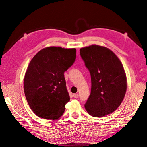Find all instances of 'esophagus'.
Instances as JSON below:
<instances>
[{"label": "esophagus", "mask_w": 147, "mask_h": 147, "mask_svg": "<svg viewBox=\"0 0 147 147\" xmlns=\"http://www.w3.org/2000/svg\"><path fill=\"white\" fill-rule=\"evenodd\" d=\"M73 97H74V98H76V99H77V98H78V97H79V94H78V93H76V94H73Z\"/></svg>", "instance_id": "1"}]
</instances>
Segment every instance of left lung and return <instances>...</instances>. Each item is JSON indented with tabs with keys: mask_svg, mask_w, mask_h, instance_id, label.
<instances>
[{
	"mask_svg": "<svg viewBox=\"0 0 147 147\" xmlns=\"http://www.w3.org/2000/svg\"><path fill=\"white\" fill-rule=\"evenodd\" d=\"M90 73L91 93L85 108L90 115L104 117L120 106L127 91V78L120 60L110 49L93 45L80 49Z\"/></svg>",
	"mask_w": 147,
	"mask_h": 147,
	"instance_id": "8db88e82",
	"label": "left lung"
}]
</instances>
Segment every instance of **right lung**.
Wrapping results in <instances>:
<instances>
[{
  "label": "right lung",
  "mask_w": 147,
  "mask_h": 147,
  "mask_svg": "<svg viewBox=\"0 0 147 147\" xmlns=\"http://www.w3.org/2000/svg\"><path fill=\"white\" fill-rule=\"evenodd\" d=\"M76 52L75 48L47 47L30 62L24 88L28 104L37 116L56 120L63 114L70 99L64 73L74 63Z\"/></svg>",
  "instance_id": "right-lung-1"
}]
</instances>
